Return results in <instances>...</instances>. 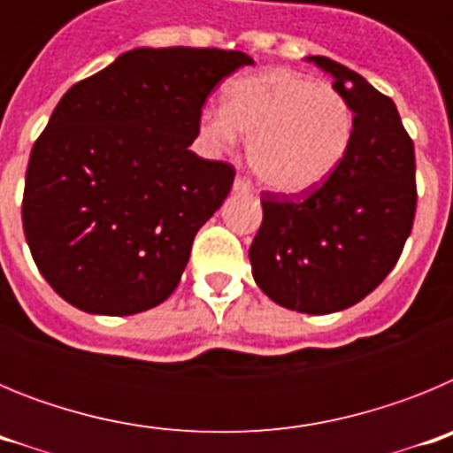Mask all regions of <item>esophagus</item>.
<instances>
[{
    "mask_svg": "<svg viewBox=\"0 0 453 453\" xmlns=\"http://www.w3.org/2000/svg\"><path fill=\"white\" fill-rule=\"evenodd\" d=\"M234 190H235V192H251V190H254V186H251V183L247 181L245 177H235Z\"/></svg>",
    "mask_w": 453,
    "mask_h": 453,
    "instance_id": "34e87169",
    "label": "esophagus"
}]
</instances>
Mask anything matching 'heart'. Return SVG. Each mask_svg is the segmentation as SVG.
I'll return each instance as SVG.
<instances>
[{
	"label": "heart",
	"mask_w": 453,
	"mask_h": 453,
	"mask_svg": "<svg viewBox=\"0 0 453 453\" xmlns=\"http://www.w3.org/2000/svg\"><path fill=\"white\" fill-rule=\"evenodd\" d=\"M349 99L292 70H265L226 88L224 108H206L202 134L218 151L250 138V167L270 190L302 195L322 186L354 140Z\"/></svg>",
	"instance_id": "b5f03b06"
}]
</instances>
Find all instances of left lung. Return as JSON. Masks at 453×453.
<instances>
[{"instance_id": "obj_1", "label": "left lung", "mask_w": 453, "mask_h": 453, "mask_svg": "<svg viewBox=\"0 0 453 453\" xmlns=\"http://www.w3.org/2000/svg\"><path fill=\"white\" fill-rule=\"evenodd\" d=\"M308 61L349 99L354 140L322 186L292 197L263 192L250 261L272 302L326 315L361 302L397 265L418 203L415 150L390 97L326 56Z\"/></svg>"}]
</instances>
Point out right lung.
I'll return each instance as SVG.
<instances>
[{
	"instance_id": "add662e5",
	"label": "right lung",
	"mask_w": 453,
	"mask_h": 453,
	"mask_svg": "<svg viewBox=\"0 0 453 453\" xmlns=\"http://www.w3.org/2000/svg\"><path fill=\"white\" fill-rule=\"evenodd\" d=\"M242 51L138 47L74 83L31 150L22 224L40 274L92 315H135L181 281L234 186L190 151L202 106Z\"/></svg>"
}]
</instances>
